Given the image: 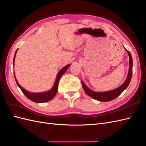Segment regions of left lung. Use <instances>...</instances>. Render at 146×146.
I'll use <instances>...</instances> for the list:
<instances>
[{"label": "left lung", "instance_id": "8db88e82", "mask_svg": "<svg viewBox=\"0 0 146 146\" xmlns=\"http://www.w3.org/2000/svg\"><path fill=\"white\" fill-rule=\"evenodd\" d=\"M125 50L129 55L130 63H129V73H128L127 77L124 83H123L121 86H119V88H116V89L114 90L109 91L107 92H94L90 90L89 88L86 86L85 84L84 83V82H82V85L83 90H85L86 93L88 96H90L91 98L100 102H108L110 100H112L117 98V97L126 89V88L128 87V86H129L132 77V66H133V60H132L131 55L130 53V52L129 50H127V49Z\"/></svg>", "mask_w": 146, "mask_h": 146}]
</instances>
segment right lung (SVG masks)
Here are the masks:
<instances>
[{"label": "right lung", "mask_w": 146, "mask_h": 146, "mask_svg": "<svg viewBox=\"0 0 146 146\" xmlns=\"http://www.w3.org/2000/svg\"><path fill=\"white\" fill-rule=\"evenodd\" d=\"M16 52H17V50L16 51ZM16 53H15V55L14 56V58H13V65H14V63H15ZM70 65V64L66 65L65 67H64L63 69H61L60 70L59 72L58 73V74H57V76H56V80L55 82L54 86H53V87L52 88V89L50 90H49L47 92H39V93H33V92H30L27 91H26L25 90H24V88L19 85L18 82H17L16 78V77L15 76V80L16 82L17 86L19 87L22 92H23V94L26 97H27L29 99L34 102H36V103L46 102H48L50 100L52 99L56 95L57 91H58V83H59L60 78H61V76H63V74L66 71V70H67V69L69 68ZM14 75H15V73H14Z\"/></svg>", "instance_id": "right-lung-1"}]
</instances>
